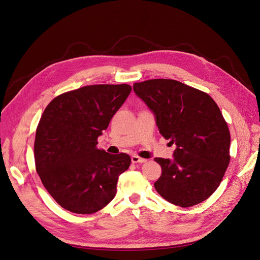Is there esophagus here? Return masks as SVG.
I'll use <instances>...</instances> for the list:
<instances>
[{
  "label": "esophagus",
  "mask_w": 260,
  "mask_h": 260,
  "mask_svg": "<svg viewBox=\"0 0 260 260\" xmlns=\"http://www.w3.org/2000/svg\"><path fill=\"white\" fill-rule=\"evenodd\" d=\"M132 162L133 164H143V162H146V159H144V158H140L138 156H132Z\"/></svg>",
  "instance_id": "1"
}]
</instances>
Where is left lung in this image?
Here are the masks:
<instances>
[{
  "mask_svg": "<svg viewBox=\"0 0 260 260\" xmlns=\"http://www.w3.org/2000/svg\"><path fill=\"white\" fill-rule=\"evenodd\" d=\"M134 91L153 111L159 133L176 145L172 159H154L162 171L154 184L157 192L180 207L208 199L231 159V134L216 102L199 89L165 78L135 83Z\"/></svg>",
  "mask_w": 260,
  "mask_h": 260,
  "instance_id": "1",
  "label": "left lung"
}]
</instances>
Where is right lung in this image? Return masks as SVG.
<instances>
[{"label":"right lung","mask_w":260,"mask_h":260,"mask_svg":"<svg viewBox=\"0 0 260 260\" xmlns=\"http://www.w3.org/2000/svg\"><path fill=\"white\" fill-rule=\"evenodd\" d=\"M131 91L126 84L85 86L56 96L44 109L34 144L36 170L62 208L90 214L115 198L131 157L100 150L98 137Z\"/></svg>","instance_id":"obj_1"}]
</instances>
